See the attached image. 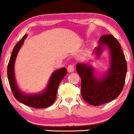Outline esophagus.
<instances>
[{
	"mask_svg": "<svg viewBox=\"0 0 134 134\" xmlns=\"http://www.w3.org/2000/svg\"><path fill=\"white\" fill-rule=\"evenodd\" d=\"M67 70H68L69 72H72L74 70V67L73 65H69L68 67H67Z\"/></svg>",
	"mask_w": 134,
	"mask_h": 134,
	"instance_id": "obj_1",
	"label": "esophagus"
}]
</instances>
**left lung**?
<instances>
[{
  "mask_svg": "<svg viewBox=\"0 0 134 134\" xmlns=\"http://www.w3.org/2000/svg\"><path fill=\"white\" fill-rule=\"evenodd\" d=\"M96 54L99 55L107 45L110 50L111 64L107 74L99 79L94 76L91 66L77 64V72L81 78V95L91 105L99 106L119 96L125 84L127 65L125 55L117 40L111 35H104L99 40Z\"/></svg>",
  "mask_w": 134,
  "mask_h": 134,
  "instance_id": "8db88e82",
  "label": "left lung"
}]
</instances>
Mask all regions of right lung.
I'll use <instances>...</instances> for the list:
<instances>
[{
    "instance_id": "obj_1",
    "label": "right lung",
    "mask_w": 134,
    "mask_h": 134,
    "mask_svg": "<svg viewBox=\"0 0 134 134\" xmlns=\"http://www.w3.org/2000/svg\"><path fill=\"white\" fill-rule=\"evenodd\" d=\"M26 37V35H24L22 39L19 42L17 43L15 47H14L13 53L9 60L7 65V77H8L9 85L14 96L19 102L28 107L35 108H44L50 107L54 103L56 99L58 87L63 78L67 74V69L65 68H62L55 70L52 74L47 88L42 93L38 94L26 95L21 93L16 85L14 69L15 60L18 52L24 43V40Z\"/></svg>"
}]
</instances>
